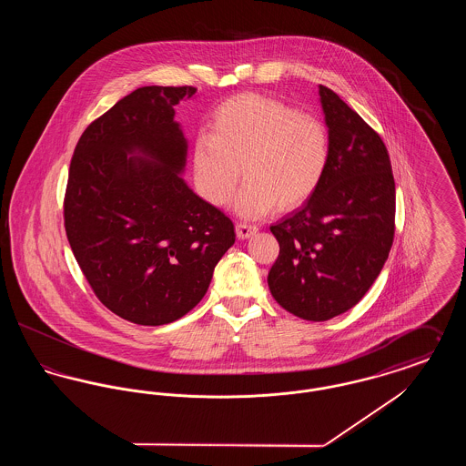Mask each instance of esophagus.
Here are the masks:
<instances>
[{
  "label": "esophagus",
  "mask_w": 466,
  "mask_h": 466,
  "mask_svg": "<svg viewBox=\"0 0 466 466\" xmlns=\"http://www.w3.org/2000/svg\"><path fill=\"white\" fill-rule=\"evenodd\" d=\"M257 230H258V227H257V225H249V223L243 222H239L236 225V234H238V238H239V239H248V238H251Z\"/></svg>",
  "instance_id": "34e87169"
}]
</instances>
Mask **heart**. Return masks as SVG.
<instances>
[{"instance_id":"1","label":"heart","mask_w":466,"mask_h":466,"mask_svg":"<svg viewBox=\"0 0 466 466\" xmlns=\"http://www.w3.org/2000/svg\"><path fill=\"white\" fill-rule=\"evenodd\" d=\"M209 129L194 143L196 187L208 202L225 206L241 167L246 181L234 209L243 218H260L276 206H300L327 173L330 137L325 124L279 99L255 92L228 97L213 111Z\"/></svg>"}]
</instances>
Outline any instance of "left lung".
Listing matches in <instances>:
<instances>
[{
	"instance_id": "obj_1",
	"label": "left lung",
	"mask_w": 466,
	"mask_h": 466,
	"mask_svg": "<svg viewBox=\"0 0 466 466\" xmlns=\"http://www.w3.org/2000/svg\"><path fill=\"white\" fill-rule=\"evenodd\" d=\"M330 160L316 192L270 225L279 255L267 283L276 302L308 321L356 306L388 260L395 236V179L380 136L319 86Z\"/></svg>"
}]
</instances>
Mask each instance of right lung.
Masks as SVG:
<instances>
[{"label":"right lung","mask_w":466,"mask_h":466,"mask_svg":"<svg viewBox=\"0 0 466 466\" xmlns=\"http://www.w3.org/2000/svg\"><path fill=\"white\" fill-rule=\"evenodd\" d=\"M196 87H139L80 136L65 227L96 297L116 316L158 327L206 295L236 241L234 223L179 177L187 139L175 106Z\"/></svg>","instance_id":"obj_1"}]
</instances>
